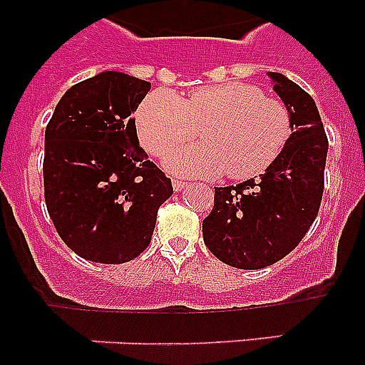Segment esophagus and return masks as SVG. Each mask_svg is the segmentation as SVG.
<instances>
[{"mask_svg":"<svg viewBox=\"0 0 365 365\" xmlns=\"http://www.w3.org/2000/svg\"><path fill=\"white\" fill-rule=\"evenodd\" d=\"M172 186L175 192H180V190H185L186 188V182L185 180H179V179H173L172 180Z\"/></svg>","mask_w":365,"mask_h":365,"instance_id":"1","label":"esophagus"}]
</instances>
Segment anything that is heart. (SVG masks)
Wrapping results in <instances>:
<instances>
[{"instance_id":"obj_1","label":"heart","mask_w":365,"mask_h":365,"mask_svg":"<svg viewBox=\"0 0 365 365\" xmlns=\"http://www.w3.org/2000/svg\"><path fill=\"white\" fill-rule=\"evenodd\" d=\"M201 130L202 143L168 153L164 166L180 177L252 179L267 172L292 133L291 113L243 82L202 86L180 98L151 91L137 109V133L151 155H164Z\"/></svg>"}]
</instances>
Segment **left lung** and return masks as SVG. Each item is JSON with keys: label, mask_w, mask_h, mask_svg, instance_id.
I'll list each match as a JSON object with an SVG mask.
<instances>
[{"label": "left lung", "mask_w": 365, "mask_h": 365, "mask_svg": "<svg viewBox=\"0 0 365 365\" xmlns=\"http://www.w3.org/2000/svg\"><path fill=\"white\" fill-rule=\"evenodd\" d=\"M272 89L291 113L292 133L276 163L259 179L215 188L202 237L217 259L257 270L298 247L320 210L327 137L314 100L282 73H269Z\"/></svg>", "instance_id": "left-lung-1"}]
</instances>
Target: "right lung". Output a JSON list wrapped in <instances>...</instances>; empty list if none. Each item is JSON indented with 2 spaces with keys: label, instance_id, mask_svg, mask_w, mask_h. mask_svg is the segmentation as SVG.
I'll list each match as a JSON object with an SVG mask.
<instances>
[{
  "label": "right lung",
  "instance_id": "obj_1",
  "mask_svg": "<svg viewBox=\"0 0 365 365\" xmlns=\"http://www.w3.org/2000/svg\"><path fill=\"white\" fill-rule=\"evenodd\" d=\"M151 83L104 71L74 83L45 128V205L63 243L95 263L143 254L168 179L138 146L133 113Z\"/></svg>",
  "mask_w": 365,
  "mask_h": 365
}]
</instances>
